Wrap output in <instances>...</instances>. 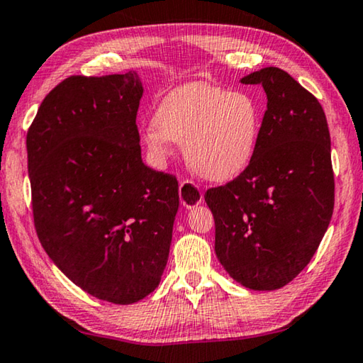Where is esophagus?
Instances as JSON below:
<instances>
[{"label": "esophagus", "mask_w": 363, "mask_h": 363, "mask_svg": "<svg viewBox=\"0 0 363 363\" xmlns=\"http://www.w3.org/2000/svg\"><path fill=\"white\" fill-rule=\"evenodd\" d=\"M179 197L181 203L186 208H192V206H197L203 202V194L200 191V187L189 179L179 184Z\"/></svg>", "instance_id": "obj_1"}]
</instances>
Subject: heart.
I'll use <instances>...</instances> for the list:
<instances>
[{"mask_svg": "<svg viewBox=\"0 0 363 363\" xmlns=\"http://www.w3.org/2000/svg\"><path fill=\"white\" fill-rule=\"evenodd\" d=\"M263 123V105L254 94L211 84H187L168 91L158 103L143 143L155 161L171 153V140L194 172L226 182L247 169L255 157Z\"/></svg>", "mask_w": 363, "mask_h": 363, "instance_id": "obj_1", "label": "heart"}]
</instances>
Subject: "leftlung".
Segmentation results:
<instances>
[{
    "label": "left lung",
    "mask_w": 363,
    "mask_h": 363,
    "mask_svg": "<svg viewBox=\"0 0 363 363\" xmlns=\"http://www.w3.org/2000/svg\"><path fill=\"white\" fill-rule=\"evenodd\" d=\"M240 82L267 94L255 157L235 179L208 189L215 252L254 291L291 283L312 260L335 208L331 139L318 100L279 67Z\"/></svg>",
    "instance_id": "1"
}]
</instances>
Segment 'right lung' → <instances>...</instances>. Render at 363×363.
I'll return each mask as SVG.
<instances>
[{
  "label": "right lung",
  "mask_w": 363,
  "mask_h": 363,
  "mask_svg": "<svg viewBox=\"0 0 363 363\" xmlns=\"http://www.w3.org/2000/svg\"><path fill=\"white\" fill-rule=\"evenodd\" d=\"M142 94L135 71L71 76L27 132L40 244L80 289L119 306L158 287L179 208L176 177L142 161Z\"/></svg>",
  "instance_id": "1"
}]
</instances>
